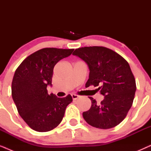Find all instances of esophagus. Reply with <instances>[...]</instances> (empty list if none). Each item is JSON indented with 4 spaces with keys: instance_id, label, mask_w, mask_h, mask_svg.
Wrapping results in <instances>:
<instances>
[{
    "instance_id": "1",
    "label": "esophagus",
    "mask_w": 151,
    "mask_h": 151,
    "mask_svg": "<svg viewBox=\"0 0 151 151\" xmlns=\"http://www.w3.org/2000/svg\"><path fill=\"white\" fill-rule=\"evenodd\" d=\"M71 96H72V98H73V100H77V99L80 97L79 96H78V95H77V94H75V93L71 94Z\"/></svg>"
}]
</instances>
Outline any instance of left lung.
Segmentation results:
<instances>
[{
    "label": "left lung",
    "instance_id": "obj_1",
    "mask_svg": "<svg viewBox=\"0 0 151 151\" xmlns=\"http://www.w3.org/2000/svg\"><path fill=\"white\" fill-rule=\"evenodd\" d=\"M73 55L86 62L89 78L85 84L98 86L104 98L100 104L88 97L91 106L83 112L84 119L92 127L108 129L123 121L133 104L136 91L135 79L128 62L122 56L104 47L76 49Z\"/></svg>",
    "mask_w": 151,
    "mask_h": 151
}]
</instances>
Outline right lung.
<instances>
[{
  "mask_svg": "<svg viewBox=\"0 0 151 151\" xmlns=\"http://www.w3.org/2000/svg\"><path fill=\"white\" fill-rule=\"evenodd\" d=\"M73 49L43 48L27 57L18 66L12 83V96L18 112L34 131L47 132L61 122L67 105L72 101L70 94L58 98L48 94L53 68L58 62L69 56Z\"/></svg>",
  "mask_w": 151,
  "mask_h": 151,
  "instance_id": "add662e5",
  "label": "right lung"
}]
</instances>
